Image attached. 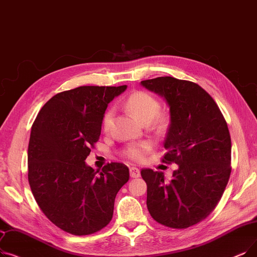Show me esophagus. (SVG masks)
<instances>
[{
	"instance_id": "esophagus-1",
	"label": "esophagus",
	"mask_w": 257,
	"mask_h": 257,
	"mask_svg": "<svg viewBox=\"0 0 257 257\" xmlns=\"http://www.w3.org/2000/svg\"><path fill=\"white\" fill-rule=\"evenodd\" d=\"M130 176L131 177H140L141 176V171L137 167H130Z\"/></svg>"
}]
</instances>
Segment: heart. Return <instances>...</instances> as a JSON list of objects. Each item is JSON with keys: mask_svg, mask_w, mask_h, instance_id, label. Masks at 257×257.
<instances>
[{"mask_svg": "<svg viewBox=\"0 0 257 257\" xmlns=\"http://www.w3.org/2000/svg\"><path fill=\"white\" fill-rule=\"evenodd\" d=\"M126 108L142 122H149L154 118L155 124L162 127L165 124V116L160 111V103L153 95L145 91H137L130 94L126 102ZM114 116V109L112 107L108 108L103 115L102 126L105 131H108L112 126ZM153 144L150 141H141L128 144L127 146L121 150V155L125 159L141 163L146 159L147 154L151 151Z\"/></svg>", "mask_w": 257, "mask_h": 257, "instance_id": "1", "label": "heart"}]
</instances>
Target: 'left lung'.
<instances>
[{"mask_svg":"<svg viewBox=\"0 0 257 257\" xmlns=\"http://www.w3.org/2000/svg\"><path fill=\"white\" fill-rule=\"evenodd\" d=\"M170 107L171 124L162 162L178 169L169 183L164 173L142 169L147 207L159 224L186 229L215 209L231 173V138L227 121L212 96L196 83L160 76L142 81Z\"/></svg>","mask_w":257,"mask_h":257,"instance_id":"8db88e82","label":"left lung"}]
</instances>
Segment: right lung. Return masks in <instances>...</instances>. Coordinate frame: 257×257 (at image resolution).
Returning a JSON list of instances; mask_svg holds the SVG:
<instances>
[{
    "label": "right lung",
    "mask_w": 257,
    "mask_h": 257,
    "mask_svg": "<svg viewBox=\"0 0 257 257\" xmlns=\"http://www.w3.org/2000/svg\"><path fill=\"white\" fill-rule=\"evenodd\" d=\"M127 86H81L52 96L33 121L28 145V182L46 217L73 235L106 227L114 199L129 180L125 164L94 171L85 160L102 130L108 104Z\"/></svg>",
    "instance_id": "add662e5"
}]
</instances>
